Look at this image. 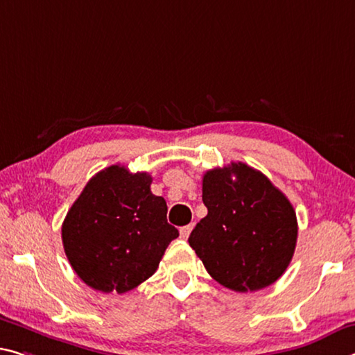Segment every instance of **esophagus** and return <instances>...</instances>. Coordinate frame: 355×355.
<instances>
[{
  "instance_id": "34e87169",
  "label": "esophagus",
  "mask_w": 355,
  "mask_h": 355,
  "mask_svg": "<svg viewBox=\"0 0 355 355\" xmlns=\"http://www.w3.org/2000/svg\"><path fill=\"white\" fill-rule=\"evenodd\" d=\"M191 230H193V224H188V226H183L182 229H180V237L182 239H188Z\"/></svg>"
}]
</instances>
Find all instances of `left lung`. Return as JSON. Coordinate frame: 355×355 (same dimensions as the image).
Listing matches in <instances>:
<instances>
[{
  "label": "left lung",
  "instance_id": "left-lung-1",
  "mask_svg": "<svg viewBox=\"0 0 355 355\" xmlns=\"http://www.w3.org/2000/svg\"><path fill=\"white\" fill-rule=\"evenodd\" d=\"M202 200L207 216L189 245L224 288L252 292L286 272L297 243V216L289 199L245 162L205 172Z\"/></svg>",
  "mask_w": 355,
  "mask_h": 355
}]
</instances>
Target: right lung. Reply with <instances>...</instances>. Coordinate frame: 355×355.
Returning <instances> with one entry per match:
<instances>
[{
  "mask_svg": "<svg viewBox=\"0 0 355 355\" xmlns=\"http://www.w3.org/2000/svg\"><path fill=\"white\" fill-rule=\"evenodd\" d=\"M147 172L115 164L98 172L67 211L61 237L71 267L89 288L118 294L156 272L178 230L150 189Z\"/></svg>",
  "mask_w": 355,
  "mask_h": 355,
  "instance_id": "add662e5",
  "label": "right lung"
}]
</instances>
